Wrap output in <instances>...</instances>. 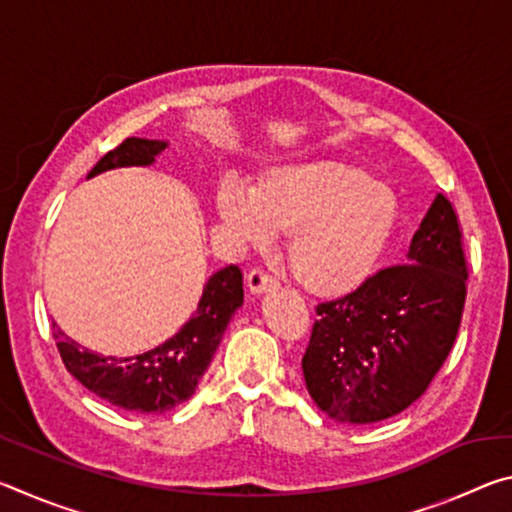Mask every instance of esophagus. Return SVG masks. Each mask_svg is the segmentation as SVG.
Wrapping results in <instances>:
<instances>
[{
  "mask_svg": "<svg viewBox=\"0 0 512 512\" xmlns=\"http://www.w3.org/2000/svg\"><path fill=\"white\" fill-rule=\"evenodd\" d=\"M277 284V280L273 275H268L262 268H253V271L248 273V289L250 293H264L268 289H273Z\"/></svg>",
  "mask_w": 512,
  "mask_h": 512,
  "instance_id": "1",
  "label": "esophagus"
}]
</instances>
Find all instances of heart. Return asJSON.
Wrapping results in <instances>:
<instances>
[{
  "mask_svg": "<svg viewBox=\"0 0 512 512\" xmlns=\"http://www.w3.org/2000/svg\"><path fill=\"white\" fill-rule=\"evenodd\" d=\"M216 212L232 235L262 248L289 232V268L302 289L341 298L361 289L400 223V201L368 171L341 162L284 164L264 171L253 192L223 185Z\"/></svg>",
  "mask_w": 512,
  "mask_h": 512,
  "instance_id": "heart-1",
  "label": "heart"
}]
</instances>
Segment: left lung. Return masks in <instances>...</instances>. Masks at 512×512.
<instances>
[{"instance_id": "left-lung-1", "label": "left lung", "mask_w": 512, "mask_h": 512, "mask_svg": "<svg viewBox=\"0 0 512 512\" xmlns=\"http://www.w3.org/2000/svg\"><path fill=\"white\" fill-rule=\"evenodd\" d=\"M409 264L316 307L302 372L329 418L370 424L420 400L452 352L467 296L463 232L438 194L411 239Z\"/></svg>"}]
</instances>
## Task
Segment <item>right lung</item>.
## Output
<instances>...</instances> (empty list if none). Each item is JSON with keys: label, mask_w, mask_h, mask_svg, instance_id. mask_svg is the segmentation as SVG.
I'll return each instance as SVG.
<instances>
[{"label": "right lung", "mask_w": 512, "mask_h": 512, "mask_svg": "<svg viewBox=\"0 0 512 512\" xmlns=\"http://www.w3.org/2000/svg\"><path fill=\"white\" fill-rule=\"evenodd\" d=\"M167 142L128 137L94 164L88 178L117 167H146ZM244 305V275L230 264L216 271L203 287L194 316L178 334L135 357H103L56 329L54 339L65 368L101 400L131 413H167L196 393L225 327Z\"/></svg>", "instance_id": "right-lung-1"}]
</instances>
